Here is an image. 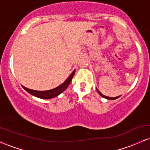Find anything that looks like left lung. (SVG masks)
Here are the masks:
<instances>
[{"mask_svg":"<svg viewBox=\"0 0 150 150\" xmlns=\"http://www.w3.org/2000/svg\"><path fill=\"white\" fill-rule=\"evenodd\" d=\"M97 92H99V94H100V95L101 96V97H104V98H106V99H110V100H113V99H118V97H120V96H118V97H106V96H104V95H103L102 94H101V93L99 92V90H98V89H97Z\"/></svg>","mask_w":150,"mask_h":150,"instance_id":"left-lung-1","label":"left lung"}]
</instances>
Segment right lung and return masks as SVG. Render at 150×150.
Returning a JSON list of instances; mask_svg holds the SVG:
<instances>
[{
	"label": "right lung",
	"mask_w": 150,
	"mask_h": 150,
	"mask_svg": "<svg viewBox=\"0 0 150 150\" xmlns=\"http://www.w3.org/2000/svg\"><path fill=\"white\" fill-rule=\"evenodd\" d=\"M75 70H74L73 73H71V75H70L69 77H68L66 80L63 82L62 85L58 86V87H56V88L53 89H50V90L47 91H37V90H33V89H30L27 88V87H24V86H22L24 89L27 91V92H29L30 94H32V95L35 96V97L41 98V99H51V98H53L55 97H57L58 95H59L60 94H61L65 89H66L67 87H68V85H70V82H71L72 79L75 75Z\"/></svg>",
	"instance_id": "add662e5"
}]
</instances>
